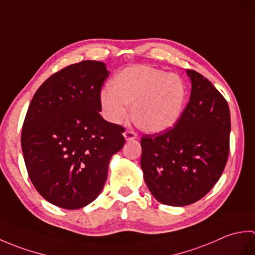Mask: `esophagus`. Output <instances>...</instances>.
<instances>
[{"mask_svg": "<svg viewBox=\"0 0 255 255\" xmlns=\"http://www.w3.org/2000/svg\"><path fill=\"white\" fill-rule=\"evenodd\" d=\"M124 137H125V139L127 140V141H129V140L136 139L137 134H136V132L132 131V130H126L124 132Z\"/></svg>", "mask_w": 255, "mask_h": 255, "instance_id": "34e87169", "label": "esophagus"}]
</instances>
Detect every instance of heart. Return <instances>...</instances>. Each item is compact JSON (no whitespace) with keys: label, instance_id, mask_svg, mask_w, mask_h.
<instances>
[{"label":"heart","instance_id":"obj_1","mask_svg":"<svg viewBox=\"0 0 255 255\" xmlns=\"http://www.w3.org/2000/svg\"><path fill=\"white\" fill-rule=\"evenodd\" d=\"M100 94L102 115L121 124L131 106V118L141 130L156 133L174 126L185 106L187 89L182 78L158 68L133 66L124 69Z\"/></svg>","mask_w":255,"mask_h":255}]
</instances>
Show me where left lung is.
Listing matches in <instances>:
<instances>
[{
    "label": "left lung",
    "mask_w": 255,
    "mask_h": 255,
    "mask_svg": "<svg viewBox=\"0 0 255 255\" xmlns=\"http://www.w3.org/2000/svg\"><path fill=\"white\" fill-rule=\"evenodd\" d=\"M189 102L175 126L141 138L144 182L161 204L186 206L203 198L218 182L228 160L230 111L218 90L187 70Z\"/></svg>",
    "instance_id": "obj_1"
}]
</instances>
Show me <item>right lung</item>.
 <instances>
[{"instance_id":"add662e5","label":"right lung","mask_w":255,"mask_h":255,"mask_svg":"<svg viewBox=\"0 0 255 255\" xmlns=\"http://www.w3.org/2000/svg\"><path fill=\"white\" fill-rule=\"evenodd\" d=\"M104 62L86 60L52 74L27 111L21 150L28 176L47 202L79 209L99 196L124 128L100 115Z\"/></svg>"}]
</instances>
